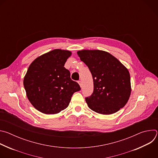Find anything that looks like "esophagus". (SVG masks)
Instances as JSON below:
<instances>
[{
  "mask_svg": "<svg viewBox=\"0 0 158 158\" xmlns=\"http://www.w3.org/2000/svg\"><path fill=\"white\" fill-rule=\"evenodd\" d=\"M77 82H78V84L80 85V86H81V87H82V81H79Z\"/></svg>",
  "mask_w": 158,
  "mask_h": 158,
  "instance_id": "34e87169",
  "label": "esophagus"
}]
</instances>
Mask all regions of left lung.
I'll return each instance as SVG.
<instances>
[{
  "label": "left lung",
  "instance_id": "left-lung-1",
  "mask_svg": "<svg viewBox=\"0 0 158 158\" xmlns=\"http://www.w3.org/2000/svg\"><path fill=\"white\" fill-rule=\"evenodd\" d=\"M77 53L93 78V93L85 98L89 107L105 115L114 114L123 108L131 93L128 69L114 56L104 51L82 50Z\"/></svg>",
  "mask_w": 158,
  "mask_h": 158
}]
</instances>
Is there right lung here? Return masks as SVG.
I'll use <instances>...</instances> for the list:
<instances>
[{
  "mask_svg": "<svg viewBox=\"0 0 158 158\" xmlns=\"http://www.w3.org/2000/svg\"><path fill=\"white\" fill-rule=\"evenodd\" d=\"M71 54L69 51L54 49L37 57L29 67L24 78L26 95L44 114L59 113L68 107L73 94L81 90L64 67Z\"/></svg>",
  "mask_w": 158,
  "mask_h": 158,
  "instance_id": "right-lung-1",
  "label": "right lung"
}]
</instances>
